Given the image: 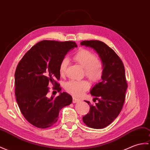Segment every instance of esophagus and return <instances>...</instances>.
Returning a JSON list of instances; mask_svg holds the SVG:
<instances>
[{
	"label": "esophagus",
	"instance_id": "34e87169",
	"mask_svg": "<svg viewBox=\"0 0 150 150\" xmlns=\"http://www.w3.org/2000/svg\"><path fill=\"white\" fill-rule=\"evenodd\" d=\"M79 101H80V100L79 98H75V97L73 96V103H77V102H79Z\"/></svg>",
	"mask_w": 150,
	"mask_h": 150
}]
</instances>
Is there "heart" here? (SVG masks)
Here are the masks:
<instances>
[{
	"label": "heart",
	"instance_id": "b5f03b06",
	"mask_svg": "<svg viewBox=\"0 0 150 150\" xmlns=\"http://www.w3.org/2000/svg\"><path fill=\"white\" fill-rule=\"evenodd\" d=\"M74 60L84 68L85 75L90 81L98 82L103 75L102 62L97 59L96 55L85 48L80 49L74 56ZM68 64V59L63 58L59 64L61 75H64ZM66 91L75 96H80L89 88V83L86 81H69L65 83Z\"/></svg>",
	"mask_w": 150,
	"mask_h": 150
}]
</instances>
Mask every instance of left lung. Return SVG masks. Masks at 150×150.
Instances as JSON below:
<instances>
[{"label": "left lung", "instance_id": "1", "mask_svg": "<svg viewBox=\"0 0 150 150\" xmlns=\"http://www.w3.org/2000/svg\"><path fill=\"white\" fill-rule=\"evenodd\" d=\"M81 45L93 48L103 66L102 81L93 87L91 95L98 103L89 105V112L82 117L87 126L100 129L109 125L123 109L128 84L122 61L112 48L98 40L83 41ZM91 104L88 101H86Z\"/></svg>", "mask_w": 150, "mask_h": 150}]
</instances>
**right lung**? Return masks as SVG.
<instances>
[{
    "label": "right lung",
    "instance_id": "obj_1",
    "mask_svg": "<svg viewBox=\"0 0 150 150\" xmlns=\"http://www.w3.org/2000/svg\"><path fill=\"white\" fill-rule=\"evenodd\" d=\"M76 47L74 41H41L28 50L18 64L15 74L16 100L24 117L34 127L52 126L57 122L59 111L71 103V96L61 93L56 81L60 79L61 60ZM50 83L60 93L59 96L48 97Z\"/></svg>",
    "mask_w": 150,
    "mask_h": 150
}]
</instances>
